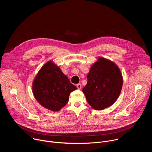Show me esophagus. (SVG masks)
<instances>
[{
	"label": "esophagus",
	"mask_w": 152,
	"mask_h": 152,
	"mask_svg": "<svg viewBox=\"0 0 152 152\" xmlns=\"http://www.w3.org/2000/svg\"><path fill=\"white\" fill-rule=\"evenodd\" d=\"M76 86H77V88L79 90L81 89L82 86H81V84H80V83H77V84L76 85Z\"/></svg>",
	"instance_id": "34e87169"
}]
</instances>
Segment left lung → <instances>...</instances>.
<instances>
[{"instance_id":"left-lung-1","label":"left lung","mask_w":152,"mask_h":152,"mask_svg":"<svg viewBox=\"0 0 152 152\" xmlns=\"http://www.w3.org/2000/svg\"><path fill=\"white\" fill-rule=\"evenodd\" d=\"M87 79L82 92L94 110H103L115 103L121 91L123 77L114 62L99 57L91 67Z\"/></svg>"}]
</instances>
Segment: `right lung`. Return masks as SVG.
<instances>
[{
  "mask_svg": "<svg viewBox=\"0 0 152 152\" xmlns=\"http://www.w3.org/2000/svg\"><path fill=\"white\" fill-rule=\"evenodd\" d=\"M76 87L60 68L50 61L41 68L32 83L33 94L38 102L52 111H58L69 100Z\"/></svg>",
  "mask_w": 152,
  "mask_h": 152,
  "instance_id": "add662e5",
  "label": "right lung"
}]
</instances>
